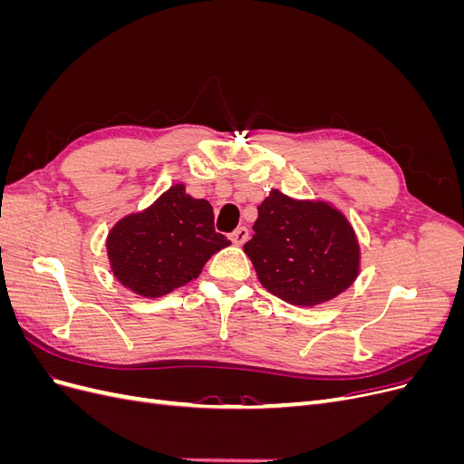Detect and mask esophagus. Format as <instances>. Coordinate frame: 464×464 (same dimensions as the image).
Returning <instances> with one entry per match:
<instances>
[{"label":"esophagus","instance_id":"esophagus-1","mask_svg":"<svg viewBox=\"0 0 464 464\" xmlns=\"http://www.w3.org/2000/svg\"><path fill=\"white\" fill-rule=\"evenodd\" d=\"M230 240H232V244H236V246H244V244L249 240V230H247L246 227L236 228V230L230 234Z\"/></svg>","mask_w":464,"mask_h":464}]
</instances>
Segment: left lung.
Returning a JSON list of instances; mask_svg holds the SVG:
<instances>
[{"label":"left lung","instance_id":"1","mask_svg":"<svg viewBox=\"0 0 464 464\" xmlns=\"http://www.w3.org/2000/svg\"><path fill=\"white\" fill-rule=\"evenodd\" d=\"M244 251L263 288L292 305L314 307L339 296L360 275V242L341 208L294 199L278 189L257 207Z\"/></svg>","mask_w":464,"mask_h":464}]
</instances>
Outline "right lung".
I'll use <instances>...</instances> for the list:
<instances>
[{
	"label": "right lung",
	"mask_w": 464,
	"mask_h": 464,
	"mask_svg": "<svg viewBox=\"0 0 464 464\" xmlns=\"http://www.w3.org/2000/svg\"><path fill=\"white\" fill-rule=\"evenodd\" d=\"M230 246L215 230L213 207L174 184L106 236L110 269L118 283L143 298H160L198 278L217 251Z\"/></svg>",
	"instance_id": "right-lung-1"
}]
</instances>
